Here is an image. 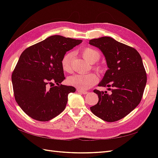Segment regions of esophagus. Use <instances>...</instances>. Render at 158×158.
<instances>
[{
	"instance_id": "obj_1",
	"label": "esophagus",
	"mask_w": 158,
	"mask_h": 158,
	"mask_svg": "<svg viewBox=\"0 0 158 158\" xmlns=\"http://www.w3.org/2000/svg\"><path fill=\"white\" fill-rule=\"evenodd\" d=\"M77 92L80 94H88V92L87 91H85V90H83V89H77Z\"/></svg>"
}]
</instances>
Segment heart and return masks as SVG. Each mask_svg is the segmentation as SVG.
Returning a JSON list of instances; mask_svg holds the SVG:
<instances>
[{"label": "heart", "instance_id": "obj_1", "mask_svg": "<svg viewBox=\"0 0 158 158\" xmlns=\"http://www.w3.org/2000/svg\"><path fill=\"white\" fill-rule=\"evenodd\" d=\"M81 55L83 58L91 64L98 62L100 58V52L92 48H85L81 50ZM73 54L71 52L66 53L63 56L61 60V65L62 69L66 73H70L72 71V59ZM93 68L97 72H103V67L99 64L94 65ZM98 77L94 73H88L85 75L81 74H76L75 75L69 77L68 83L75 88L79 89H87L91 88L92 85L98 81Z\"/></svg>", "mask_w": 158, "mask_h": 158}]
</instances>
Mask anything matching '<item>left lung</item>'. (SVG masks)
Masks as SVG:
<instances>
[{"label": "left lung", "instance_id": "obj_1", "mask_svg": "<svg viewBox=\"0 0 158 158\" xmlns=\"http://www.w3.org/2000/svg\"><path fill=\"white\" fill-rule=\"evenodd\" d=\"M89 43L100 49L109 68L98 86L110 90L109 94L94 90L99 99L90 110L104 121L116 122L128 115L141 100L147 83L141 56L135 48L109 36L94 39Z\"/></svg>", "mask_w": 158, "mask_h": 158}]
</instances>
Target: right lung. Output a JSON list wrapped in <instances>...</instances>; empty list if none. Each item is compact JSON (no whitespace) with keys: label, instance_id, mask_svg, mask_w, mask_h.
Here are the masks:
<instances>
[{"label":"right lung","instance_id":"add662e5","mask_svg":"<svg viewBox=\"0 0 158 158\" xmlns=\"http://www.w3.org/2000/svg\"><path fill=\"white\" fill-rule=\"evenodd\" d=\"M81 42L53 35L22 53L12 73V84L17 103L31 118L48 122L64 110L69 94L76 89L61 84L65 79L61 60Z\"/></svg>","mask_w":158,"mask_h":158}]
</instances>
